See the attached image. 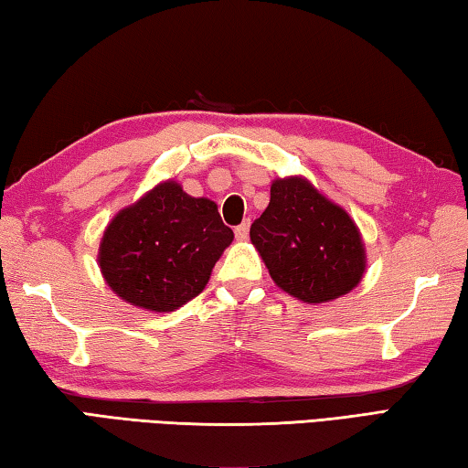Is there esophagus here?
<instances>
[{
  "mask_svg": "<svg viewBox=\"0 0 468 468\" xmlns=\"http://www.w3.org/2000/svg\"><path fill=\"white\" fill-rule=\"evenodd\" d=\"M248 235H250V223H248V220H245V223H241L239 227H235V237L239 241L248 239Z\"/></svg>",
  "mask_w": 468,
  "mask_h": 468,
  "instance_id": "esophagus-1",
  "label": "esophagus"
}]
</instances>
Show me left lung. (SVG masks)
<instances>
[{"label": "left lung", "instance_id": "obj_1", "mask_svg": "<svg viewBox=\"0 0 468 468\" xmlns=\"http://www.w3.org/2000/svg\"><path fill=\"white\" fill-rule=\"evenodd\" d=\"M250 239L276 287L303 303L343 297L366 274L359 227L343 206L301 176L272 181L271 202L253 220Z\"/></svg>", "mask_w": 468, "mask_h": 468}]
</instances>
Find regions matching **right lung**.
<instances>
[{
  "mask_svg": "<svg viewBox=\"0 0 468 468\" xmlns=\"http://www.w3.org/2000/svg\"><path fill=\"white\" fill-rule=\"evenodd\" d=\"M231 241L215 202L167 179L111 218L99 268L125 303L165 314L200 295Z\"/></svg>",
  "mask_w": 468,
  "mask_h": 468,
  "instance_id": "obj_1",
  "label": "right lung"
}]
</instances>
